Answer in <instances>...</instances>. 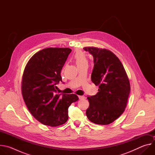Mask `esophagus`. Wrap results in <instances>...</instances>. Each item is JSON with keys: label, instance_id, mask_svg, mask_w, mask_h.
<instances>
[{"label": "esophagus", "instance_id": "obj_1", "mask_svg": "<svg viewBox=\"0 0 155 155\" xmlns=\"http://www.w3.org/2000/svg\"><path fill=\"white\" fill-rule=\"evenodd\" d=\"M78 98H79V99H83L84 98V96H78Z\"/></svg>", "mask_w": 155, "mask_h": 155}]
</instances>
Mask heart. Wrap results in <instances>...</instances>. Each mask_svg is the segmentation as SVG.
Wrapping results in <instances>:
<instances>
[{
	"mask_svg": "<svg viewBox=\"0 0 155 155\" xmlns=\"http://www.w3.org/2000/svg\"><path fill=\"white\" fill-rule=\"evenodd\" d=\"M74 60L77 67L84 64H87V60L85 54L81 51H77L74 55Z\"/></svg>",
	"mask_w": 155,
	"mask_h": 155,
	"instance_id": "b5f03b06",
	"label": "heart"
}]
</instances>
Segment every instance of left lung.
Returning a JSON list of instances; mask_svg holds the SVG:
<instances>
[{
	"mask_svg": "<svg viewBox=\"0 0 155 155\" xmlns=\"http://www.w3.org/2000/svg\"><path fill=\"white\" fill-rule=\"evenodd\" d=\"M83 49L94 58L91 81L99 86V92L87 97L90 105L86 116L95 124H109L124 111L130 90L129 80L120 60L111 51L94 47Z\"/></svg>",
	"mask_w": 155,
	"mask_h": 155,
	"instance_id": "1",
	"label": "left lung"
}]
</instances>
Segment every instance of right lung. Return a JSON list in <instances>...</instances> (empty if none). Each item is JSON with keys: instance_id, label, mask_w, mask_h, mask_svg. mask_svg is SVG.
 Returning <instances> with one entry per match:
<instances>
[{"instance_id": "add662e5", "label": "right lung", "mask_w": 155, "mask_h": 155, "mask_svg": "<svg viewBox=\"0 0 155 155\" xmlns=\"http://www.w3.org/2000/svg\"><path fill=\"white\" fill-rule=\"evenodd\" d=\"M71 51L69 48L43 49L31 57L24 70L22 96L31 114L43 124H64L69 107L78 100L75 94L56 93V85L62 81L61 71Z\"/></svg>"}]
</instances>
